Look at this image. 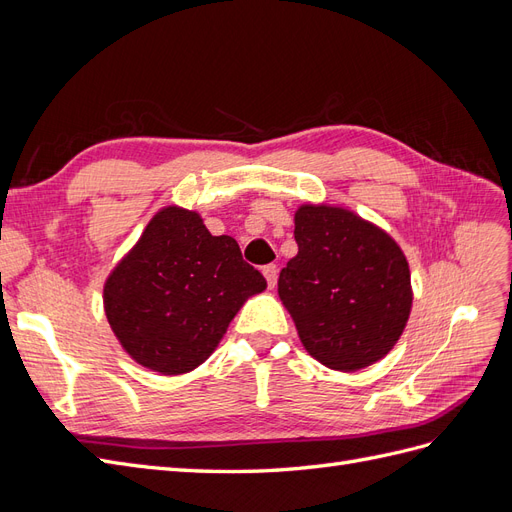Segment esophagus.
Listing matches in <instances>:
<instances>
[{
    "label": "esophagus",
    "instance_id": "34e87169",
    "mask_svg": "<svg viewBox=\"0 0 512 512\" xmlns=\"http://www.w3.org/2000/svg\"><path fill=\"white\" fill-rule=\"evenodd\" d=\"M262 273H265V277H267L269 288H275V284H277V267L275 265H267V267H262Z\"/></svg>",
    "mask_w": 512,
    "mask_h": 512
}]
</instances>
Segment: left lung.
Wrapping results in <instances>:
<instances>
[{
	"mask_svg": "<svg viewBox=\"0 0 512 512\" xmlns=\"http://www.w3.org/2000/svg\"><path fill=\"white\" fill-rule=\"evenodd\" d=\"M299 254L277 292L305 350L337 371H356L397 344L412 309L408 260L386 232L348 209L294 213Z\"/></svg>",
	"mask_w": 512,
	"mask_h": 512,
	"instance_id": "left-lung-1",
	"label": "left lung"
}]
</instances>
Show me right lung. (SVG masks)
<instances>
[{"instance_id":"obj_1","label":"right lung","mask_w":512,"mask_h":512,"mask_svg":"<svg viewBox=\"0 0 512 512\" xmlns=\"http://www.w3.org/2000/svg\"><path fill=\"white\" fill-rule=\"evenodd\" d=\"M267 288L239 243L166 207L104 284V312L136 363L179 376L205 363L247 297Z\"/></svg>"}]
</instances>
